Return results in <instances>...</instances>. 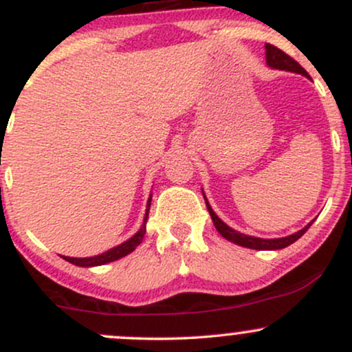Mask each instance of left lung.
<instances>
[{
	"label": "left lung",
	"instance_id": "1",
	"mask_svg": "<svg viewBox=\"0 0 352 352\" xmlns=\"http://www.w3.org/2000/svg\"><path fill=\"white\" fill-rule=\"evenodd\" d=\"M265 47H266V63H268L270 67H274V69H281V71H292V72H298V74L308 76V72L302 69V67L300 66V63H296L292 56H288L286 52H283L280 47L273 46V44H265ZM205 201H207V199H205ZM207 208L210 212V217H212V220H213V225H215V228L218 230V233H220L221 236L227 238V240H230V241H233V243L245 246V248H252V250L286 248L288 245L294 243L298 238H301L302 235H305L306 230H308L311 225L309 223L308 227L300 230V232H296L294 235H289L285 238H274V240H263V238H254V236L243 235V233H238L233 228H230L227 223H223V221H221L220 218L215 215V212H213L212 207H210L208 201H207Z\"/></svg>",
	"mask_w": 352,
	"mask_h": 352
}]
</instances>
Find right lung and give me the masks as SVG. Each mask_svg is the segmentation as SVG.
<instances>
[{
	"mask_svg": "<svg viewBox=\"0 0 352 352\" xmlns=\"http://www.w3.org/2000/svg\"><path fill=\"white\" fill-rule=\"evenodd\" d=\"M151 200L152 197L148 199L147 201V212H145V218H144V225L142 228L139 230V232L135 233L134 236L131 238V240H127L125 243L116 246V248L109 250V252L102 253V254H98V256H91V258H69V256H63L64 260L69 261V263L76 265V266H99V265H106V263H111V261H116L119 260V258L125 256V254L132 253L137 246L140 245V241H142V238L145 235V221H147V217H148V210H151Z\"/></svg>",
	"mask_w": 352,
	"mask_h": 352,
	"instance_id": "right-lung-1",
	"label": "right lung"
}]
</instances>
